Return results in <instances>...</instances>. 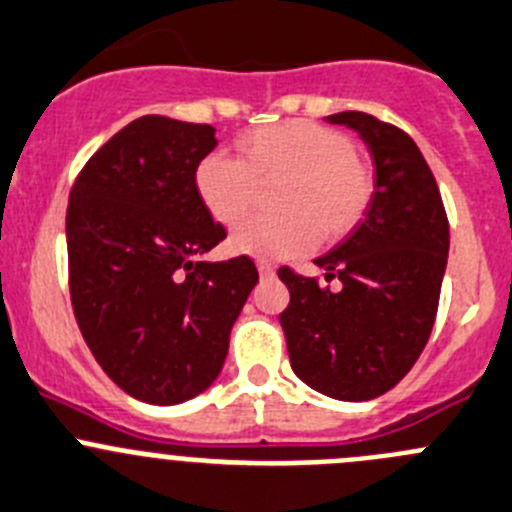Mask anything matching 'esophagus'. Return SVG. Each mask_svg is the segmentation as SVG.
<instances>
[{"label": "esophagus", "instance_id": "34e87169", "mask_svg": "<svg viewBox=\"0 0 512 512\" xmlns=\"http://www.w3.org/2000/svg\"><path fill=\"white\" fill-rule=\"evenodd\" d=\"M256 269H259L261 279H271V276L276 274V269H274V264H271V261H256Z\"/></svg>", "mask_w": 512, "mask_h": 512}]
</instances>
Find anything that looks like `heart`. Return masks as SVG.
Listing matches in <instances>:
<instances>
[{
    "mask_svg": "<svg viewBox=\"0 0 512 512\" xmlns=\"http://www.w3.org/2000/svg\"><path fill=\"white\" fill-rule=\"evenodd\" d=\"M238 160L211 153L196 165V193L223 226L241 221L259 188L274 191V216H253L231 233V248L259 259H286L339 241L359 226L374 196V178L344 133L314 120H286L236 140Z\"/></svg>",
    "mask_w": 512,
    "mask_h": 512,
    "instance_id": "b5f03b06",
    "label": "heart"
}]
</instances>
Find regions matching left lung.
Segmentation results:
<instances>
[{"mask_svg": "<svg viewBox=\"0 0 512 512\" xmlns=\"http://www.w3.org/2000/svg\"><path fill=\"white\" fill-rule=\"evenodd\" d=\"M326 120L364 140L374 196L364 221L314 261L342 289L279 269L291 294L279 319L301 382L326 397L364 402L405 377L430 339L450 226L435 175L410 135L354 110Z\"/></svg>", "mask_w": 512, "mask_h": 512, "instance_id": "left-lung-1", "label": "left lung"}]
</instances>
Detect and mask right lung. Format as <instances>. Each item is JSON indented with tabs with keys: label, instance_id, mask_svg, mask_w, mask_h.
I'll use <instances>...</instances> for the list:
<instances>
[{
	"label": "right lung",
	"instance_id": "add662e5",
	"mask_svg": "<svg viewBox=\"0 0 512 512\" xmlns=\"http://www.w3.org/2000/svg\"><path fill=\"white\" fill-rule=\"evenodd\" d=\"M211 125L145 115L77 175L67 206L75 319L105 374L148 405H180L221 374L259 271L198 261L226 238L196 193Z\"/></svg>",
	"mask_w": 512,
	"mask_h": 512
}]
</instances>
